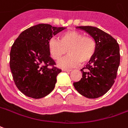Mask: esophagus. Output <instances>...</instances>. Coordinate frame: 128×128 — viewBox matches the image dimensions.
I'll list each match as a JSON object with an SVG mask.
<instances>
[{
    "label": "esophagus",
    "mask_w": 128,
    "mask_h": 128,
    "mask_svg": "<svg viewBox=\"0 0 128 128\" xmlns=\"http://www.w3.org/2000/svg\"><path fill=\"white\" fill-rule=\"evenodd\" d=\"M62 70H63V71H66V72H70V70H71V69H67V68H63V69H62Z\"/></svg>",
    "instance_id": "34e87169"
}]
</instances>
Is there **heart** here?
Masks as SVG:
<instances>
[{"label": "heart", "mask_w": 128, "mask_h": 128, "mask_svg": "<svg viewBox=\"0 0 128 128\" xmlns=\"http://www.w3.org/2000/svg\"><path fill=\"white\" fill-rule=\"evenodd\" d=\"M97 49V44L94 37L84 36L76 31H67L60 36L59 41L51 39L48 44L50 54L56 61L61 60L66 54L69 55L59 63L62 68H70L85 64L94 56Z\"/></svg>", "instance_id": "obj_1"}]
</instances>
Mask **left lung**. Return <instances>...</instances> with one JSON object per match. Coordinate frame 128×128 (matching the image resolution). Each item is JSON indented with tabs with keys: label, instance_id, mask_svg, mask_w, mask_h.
Masks as SVG:
<instances>
[{
	"label": "left lung",
	"instance_id": "8db88e82",
	"mask_svg": "<svg viewBox=\"0 0 128 128\" xmlns=\"http://www.w3.org/2000/svg\"><path fill=\"white\" fill-rule=\"evenodd\" d=\"M94 37L97 44L94 56L81 69L82 78L73 82L81 95L88 98L103 96L114 84L120 64V50L116 40L98 28L79 26Z\"/></svg>",
	"mask_w": 128,
	"mask_h": 128
}]
</instances>
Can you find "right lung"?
I'll use <instances>...</instances> for the list:
<instances>
[{"label":"right lung","instance_id":"right-lung-1","mask_svg":"<svg viewBox=\"0 0 128 128\" xmlns=\"http://www.w3.org/2000/svg\"><path fill=\"white\" fill-rule=\"evenodd\" d=\"M63 27L38 24L20 33L10 51V66L18 90L30 98H42L54 89L62 71L50 58L48 44Z\"/></svg>","mask_w":128,"mask_h":128}]
</instances>
